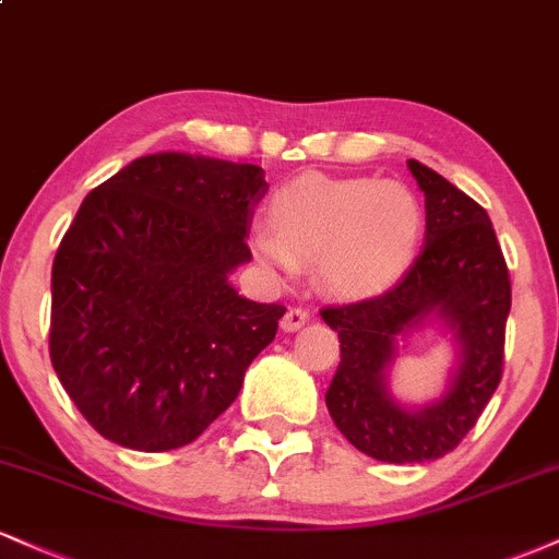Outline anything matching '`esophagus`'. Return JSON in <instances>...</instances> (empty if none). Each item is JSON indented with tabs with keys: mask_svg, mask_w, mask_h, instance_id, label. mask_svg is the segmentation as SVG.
Masks as SVG:
<instances>
[{
	"mask_svg": "<svg viewBox=\"0 0 559 559\" xmlns=\"http://www.w3.org/2000/svg\"><path fill=\"white\" fill-rule=\"evenodd\" d=\"M310 312L305 310V307H288V312L284 318H281V329H284L286 333H294V331H299L301 325H307L310 323Z\"/></svg>",
	"mask_w": 559,
	"mask_h": 559,
	"instance_id": "1",
	"label": "esophagus"
}]
</instances>
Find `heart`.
Returning <instances> with one entry per match:
<instances>
[{"instance_id": "b5f03b06", "label": "heart", "mask_w": 559, "mask_h": 559, "mask_svg": "<svg viewBox=\"0 0 559 559\" xmlns=\"http://www.w3.org/2000/svg\"><path fill=\"white\" fill-rule=\"evenodd\" d=\"M271 230L252 236L262 265L294 273L316 260L318 284L344 299L386 292L418 252L426 213L402 181L305 173L275 189Z\"/></svg>"}]
</instances>
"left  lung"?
Listing matches in <instances>:
<instances>
[{
    "label": "left lung",
    "instance_id": "left-lung-1",
    "mask_svg": "<svg viewBox=\"0 0 559 559\" xmlns=\"http://www.w3.org/2000/svg\"><path fill=\"white\" fill-rule=\"evenodd\" d=\"M426 197V247L386 294L320 310L338 333V362L329 391L336 428L381 463H426L452 452L489 404L504 362L510 273L497 234L478 202L439 173L407 163ZM439 322L455 344L445 394L428 405H402L390 394L399 342Z\"/></svg>",
    "mask_w": 559,
    "mask_h": 559
}]
</instances>
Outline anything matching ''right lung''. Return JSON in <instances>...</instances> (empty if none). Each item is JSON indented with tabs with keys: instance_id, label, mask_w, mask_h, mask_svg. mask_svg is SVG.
<instances>
[{
	"instance_id": "add662e5",
	"label": "right lung",
	"mask_w": 559,
	"mask_h": 559,
	"mask_svg": "<svg viewBox=\"0 0 559 559\" xmlns=\"http://www.w3.org/2000/svg\"><path fill=\"white\" fill-rule=\"evenodd\" d=\"M265 170L186 152L133 159L83 199L52 265L49 357L115 444H191L239 396L286 307L241 297Z\"/></svg>"
}]
</instances>
